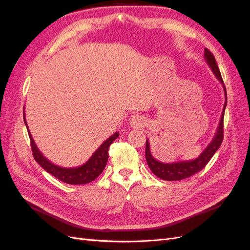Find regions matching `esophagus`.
Listing matches in <instances>:
<instances>
[{
	"label": "esophagus",
	"mask_w": 250,
	"mask_h": 250,
	"mask_svg": "<svg viewBox=\"0 0 250 250\" xmlns=\"http://www.w3.org/2000/svg\"><path fill=\"white\" fill-rule=\"evenodd\" d=\"M129 125L132 127V128H143L144 125H145V120H144V118L142 116H139V115H134V116H131V118L129 119Z\"/></svg>",
	"instance_id": "obj_1"
}]
</instances>
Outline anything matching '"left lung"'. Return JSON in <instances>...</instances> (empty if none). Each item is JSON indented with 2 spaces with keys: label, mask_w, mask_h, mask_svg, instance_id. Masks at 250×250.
I'll return each instance as SVG.
<instances>
[{
  "label": "left lung",
  "mask_w": 250,
  "mask_h": 250,
  "mask_svg": "<svg viewBox=\"0 0 250 250\" xmlns=\"http://www.w3.org/2000/svg\"><path fill=\"white\" fill-rule=\"evenodd\" d=\"M204 59H206L207 63L210 67V70L213 71L216 78L221 82L223 85L224 94H225V102L223 110L221 113L220 121H219V125L217 127V131L214 135L213 140L208 145V147L204 149L201 154L192 161H185V162H175V163H162L160 161L155 160V158L151 154L150 151V144L149 141H146V161L149 166L150 170L153 172L154 175L160 177L161 179L168 180V181H174V180H181L190 177L194 175L195 173L199 172L202 170L206 165L210 161V158L217 152V150L220 148L222 141H223V119H224V111L226 107V103H228V99H226V88L224 86V83L221 77L220 71L217 65L216 59L214 55L211 54L210 51L208 49H204Z\"/></svg>",
  "instance_id": "1"
}]
</instances>
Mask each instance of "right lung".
<instances>
[{
    "label": "right lung",
    "instance_id": "right-lung-1",
    "mask_svg": "<svg viewBox=\"0 0 250 250\" xmlns=\"http://www.w3.org/2000/svg\"><path fill=\"white\" fill-rule=\"evenodd\" d=\"M24 122L27 127L30 141H31V148H32L34 160L39 163V165L42 169L46 170L48 173L52 174L53 176L58 178L59 180L63 181L65 184H70V185H85L99 176L103 172L105 166L107 164L108 148L113 143V141L119 137V132H115L106 141H104L101 144V146L95 151L94 154L89 157V160L85 164H83L82 166H79V167H75V168H64L51 163L48 158L41 152L40 149L37 148L36 144L31 135V132L29 131V128L26 122L25 107H24Z\"/></svg>",
    "mask_w": 250,
    "mask_h": 250
}]
</instances>
